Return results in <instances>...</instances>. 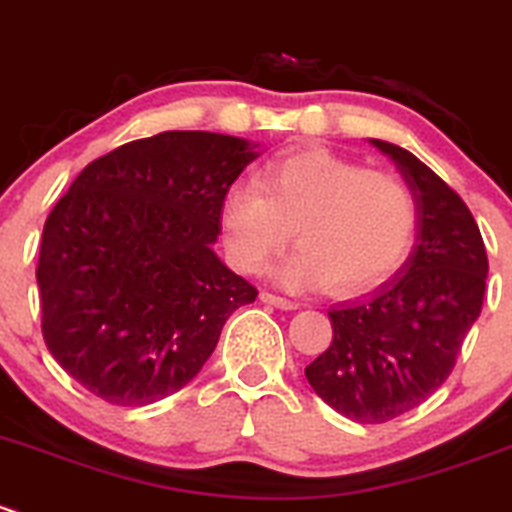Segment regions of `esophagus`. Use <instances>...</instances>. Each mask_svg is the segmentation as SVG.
Segmentation results:
<instances>
[{"label": "esophagus", "instance_id": "obj_1", "mask_svg": "<svg viewBox=\"0 0 512 512\" xmlns=\"http://www.w3.org/2000/svg\"><path fill=\"white\" fill-rule=\"evenodd\" d=\"M261 301H263V303H268V306L281 308V311H296V308H298V303H296V301H291V298L276 296V293H268V291H263V293H261Z\"/></svg>", "mask_w": 512, "mask_h": 512}]
</instances>
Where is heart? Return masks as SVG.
Wrapping results in <instances>:
<instances>
[{"mask_svg": "<svg viewBox=\"0 0 512 512\" xmlns=\"http://www.w3.org/2000/svg\"><path fill=\"white\" fill-rule=\"evenodd\" d=\"M418 209L406 181L363 169L328 149L278 156L258 181H236L221 201V236L239 271L281 254L293 229L301 246L273 268L296 291L358 293L391 276L416 239Z\"/></svg>", "mask_w": 512, "mask_h": 512, "instance_id": "1", "label": "heart"}]
</instances>
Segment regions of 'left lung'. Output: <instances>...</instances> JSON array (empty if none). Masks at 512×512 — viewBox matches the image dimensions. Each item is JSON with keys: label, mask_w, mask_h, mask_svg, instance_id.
<instances>
[{"label": "left lung", "mask_w": 512, "mask_h": 512, "mask_svg": "<svg viewBox=\"0 0 512 512\" xmlns=\"http://www.w3.org/2000/svg\"><path fill=\"white\" fill-rule=\"evenodd\" d=\"M396 164L418 209L416 241L396 276L331 308L333 341L306 378L356 423H386L421 406L450 376L485 296L488 256L468 206L411 151L368 139Z\"/></svg>", "instance_id": "obj_1"}]
</instances>
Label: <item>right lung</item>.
Masks as SVG:
<instances>
[{
  "label": "right lung",
  "mask_w": 512,
  "mask_h": 512,
  "mask_svg": "<svg viewBox=\"0 0 512 512\" xmlns=\"http://www.w3.org/2000/svg\"><path fill=\"white\" fill-rule=\"evenodd\" d=\"M258 144L164 131L91 161L49 214L39 249L42 333L86 391L149 406L181 391L258 291L214 244L221 201Z\"/></svg>",
  "instance_id": "right-lung-1"
}]
</instances>
